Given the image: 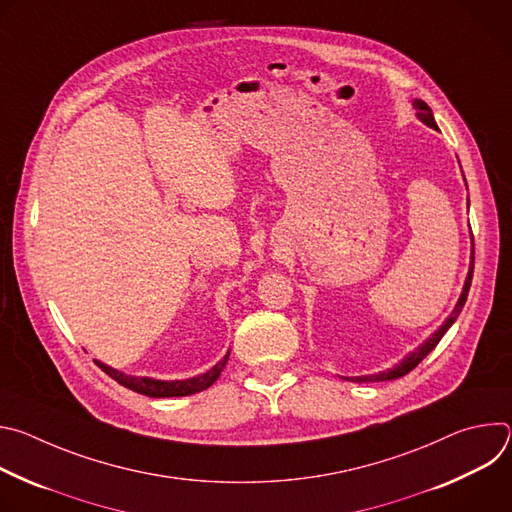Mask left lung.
I'll use <instances>...</instances> for the list:
<instances>
[{
    "mask_svg": "<svg viewBox=\"0 0 512 512\" xmlns=\"http://www.w3.org/2000/svg\"><path fill=\"white\" fill-rule=\"evenodd\" d=\"M417 109H419V119L425 123V125H429V127H433V129H437V125H435V121H433V115H431V109L423 103V101H415L413 103ZM472 275H474V235H472V261H470V271H468V277H466V283H464V291H462V296H460V300H458V304H456V308H454V312L450 314V318L442 324V328L437 330L431 338H427L415 352H411V354H407L399 364H395L393 369H389V371H383V373H379V375H369V377H354V379H346V381H356V383H373V381H393V379H399V377H405L407 373H411L417 364L437 346V342L442 340V336L448 332V328L456 322V318L460 316V312H462V308H464V304H466V298H468V291H470V283H472Z\"/></svg>",
    "mask_w": 512,
    "mask_h": 512,
    "instance_id": "obj_1",
    "label": "left lung"
}]
</instances>
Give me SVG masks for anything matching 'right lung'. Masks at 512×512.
<instances>
[{
  "label": "right lung",
  "instance_id": "add662e5",
  "mask_svg": "<svg viewBox=\"0 0 512 512\" xmlns=\"http://www.w3.org/2000/svg\"><path fill=\"white\" fill-rule=\"evenodd\" d=\"M227 360H229V354L221 362L214 364L208 373L194 377V379H186V381H156V379H148V377H131V375H125V373H119V371L107 367V364H103V362H97V364L103 373H107L119 385L131 389L135 393L148 395V397H184V395H194V393L208 389L218 377H221Z\"/></svg>",
  "mask_w": 512,
  "mask_h": 512
}]
</instances>
